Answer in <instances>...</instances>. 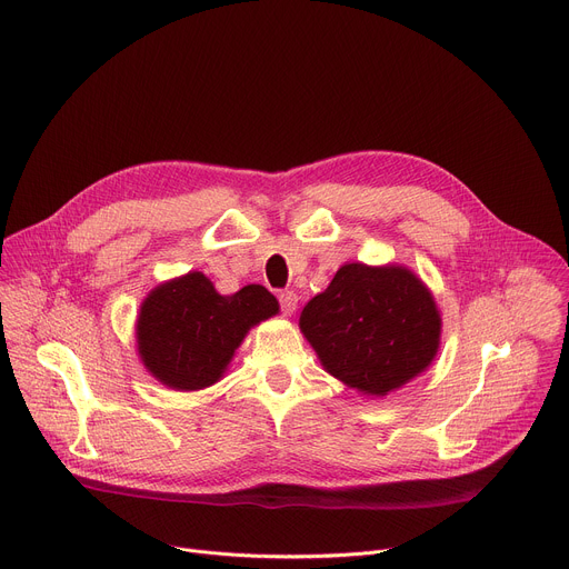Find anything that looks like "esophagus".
I'll list each match as a JSON object with an SVG mask.
<instances>
[{
  "instance_id": "34e87169",
  "label": "esophagus",
  "mask_w": 569,
  "mask_h": 569,
  "mask_svg": "<svg viewBox=\"0 0 569 569\" xmlns=\"http://www.w3.org/2000/svg\"><path fill=\"white\" fill-rule=\"evenodd\" d=\"M278 300H280V309H282L284 317H291V313H293L296 307H298V296H296L293 291H280V293H278Z\"/></svg>"
}]
</instances>
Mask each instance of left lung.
I'll use <instances>...</instances> for the list:
<instances>
[{"mask_svg":"<svg viewBox=\"0 0 569 569\" xmlns=\"http://www.w3.org/2000/svg\"><path fill=\"white\" fill-rule=\"evenodd\" d=\"M300 330L328 372L361 393L387 396L431 363L440 317L411 271L346 264L305 305Z\"/></svg>","mask_w":569,"mask_h":569,"instance_id":"8db88e82","label":"left lung"}]
</instances>
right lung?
I'll use <instances>...</instances> for the list:
<instances>
[{"label":"right lung","mask_w":569,"mask_h":569,"mask_svg":"<svg viewBox=\"0 0 569 569\" xmlns=\"http://www.w3.org/2000/svg\"><path fill=\"white\" fill-rule=\"evenodd\" d=\"M278 313L276 296L248 284L221 296L212 282L192 271L160 284L142 302L138 350L147 370L178 391L214 385L246 332Z\"/></svg>","instance_id":"right-lung-1"}]
</instances>
